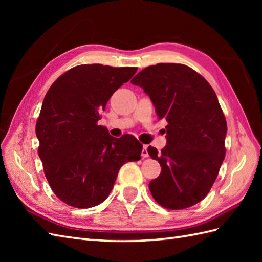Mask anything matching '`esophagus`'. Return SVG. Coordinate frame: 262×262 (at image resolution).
<instances>
[{
  "label": "esophagus",
  "instance_id": "obj_1",
  "mask_svg": "<svg viewBox=\"0 0 262 262\" xmlns=\"http://www.w3.org/2000/svg\"><path fill=\"white\" fill-rule=\"evenodd\" d=\"M147 145H143V149H142V157L143 158H147L148 157V152H147Z\"/></svg>",
  "mask_w": 262,
  "mask_h": 262
}]
</instances>
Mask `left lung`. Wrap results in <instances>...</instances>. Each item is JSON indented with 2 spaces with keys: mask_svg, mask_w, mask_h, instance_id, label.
<instances>
[{
  "mask_svg": "<svg viewBox=\"0 0 262 262\" xmlns=\"http://www.w3.org/2000/svg\"><path fill=\"white\" fill-rule=\"evenodd\" d=\"M144 89L159 119H165L166 145L158 160L161 173L148 188L159 205L185 209L207 196L225 158L227 125L216 93L196 71L183 64L160 63L130 81Z\"/></svg>",
  "mask_w": 262,
  "mask_h": 262,
  "instance_id": "8db88e82",
  "label": "left lung"
}]
</instances>
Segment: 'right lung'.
<instances>
[{
	"label": "right lung",
	"mask_w": 262,
	"mask_h": 262,
	"mask_svg": "<svg viewBox=\"0 0 262 262\" xmlns=\"http://www.w3.org/2000/svg\"><path fill=\"white\" fill-rule=\"evenodd\" d=\"M136 68L84 64L65 72L42 101L36 124L38 155L54 193L76 208H90L109 196L122 164L141 159L136 138H115L98 125L100 111Z\"/></svg>",
	"instance_id": "add662e5"
}]
</instances>
